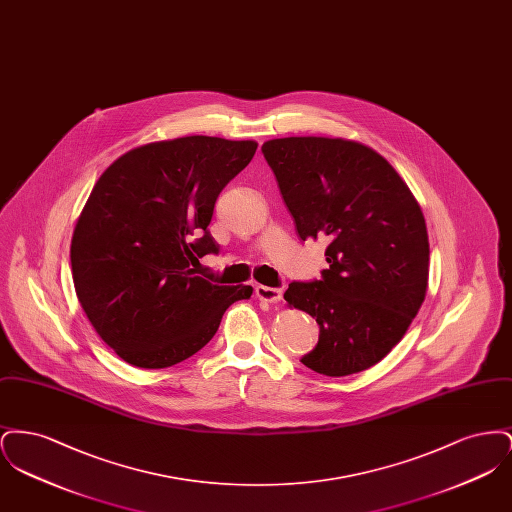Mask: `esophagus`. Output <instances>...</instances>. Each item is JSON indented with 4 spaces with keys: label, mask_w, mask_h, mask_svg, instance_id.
I'll return each mask as SVG.
<instances>
[{
    "label": "esophagus",
    "mask_w": 512,
    "mask_h": 512,
    "mask_svg": "<svg viewBox=\"0 0 512 512\" xmlns=\"http://www.w3.org/2000/svg\"><path fill=\"white\" fill-rule=\"evenodd\" d=\"M282 288H268V286H257L255 295L268 303H280L282 301Z\"/></svg>",
    "instance_id": "1"
}]
</instances>
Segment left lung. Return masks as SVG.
<instances>
[{"label": "left lung", "mask_w": 512, "mask_h": 512, "mask_svg": "<svg viewBox=\"0 0 512 512\" xmlns=\"http://www.w3.org/2000/svg\"><path fill=\"white\" fill-rule=\"evenodd\" d=\"M261 149L299 238L330 242L322 278L284 293L320 328L301 363L326 376L380 363L426 297L430 244L418 201L380 153L353 140L292 136Z\"/></svg>", "instance_id": "obj_1"}]
</instances>
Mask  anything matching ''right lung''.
<instances>
[{"instance_id": "obj_1", "label": "right lung", "mask_w": 512, "mask_h": 512, "mask_svg": "<svg viewBox=\"0 0 512 512\" xmlns=\"http://www.w3.org/2000/svg\"><path fill=\"white\" fill-rule=\"evenodd\" d=\"M257 151L253 140L184 136L134 147L99 176L71 242L78 301L122 361L167 368L219 330L251 286H217L195 265L219 244L207 230L222 188Z\"/></svg>"}]
</instances>
